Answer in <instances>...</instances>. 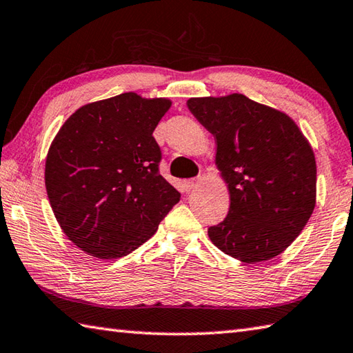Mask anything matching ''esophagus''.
Returning <instances> with one entry per match:
<instances>
[{
  "instance_id": "34e87169",
  "label": "esophagus",
  "mask_w": 353,
  "mask_h": 353,
  "mask_svg": "<svg viewBox=\"0 0 353 353\" xmlns=\"http://www.w3.org/2000/svg\"><path fill=\"white\" fill-rule=\"evenodd\" d=\"M197 179H188V181H183V190L185 191H193L197 187Z\"/></svg>"
}]
</instances>
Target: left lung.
I'll return each mask as SVG.
<instances>
[{"label": "left lung", "instance_id": "obj_1", "mask_svg": "<svg viewBox=\"0 0 353 353\" xmlns=\"http://www.w3.org/2000/svg\"><path fill=\"white\" fill-rule=\"evenodd\" d=\"M187 106L214 136L216 165L228 185V214L208 228L211 242L247 264L281 254L316 203L309 140L287 114L242 94L190 99Z\"/></svg>", "mask_w": 353, "mask_h": 353}]
</instances>
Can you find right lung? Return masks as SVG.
Returning <instances> with one entry per match:
<instances>
[{"label":"right lung","instance_id":"1","mask_svg":"<svg viewBox=\"0 0 353 353\" xmlns=\"http://www.w3.org/2000/svg\"><path fill=\"white\" fill-rule=\"evenodd\" d=\"M170 106L125 92L79 108L57 132L44 170L48 197L63 233L85 253L130 254L181 201L160 176L152 137Z\"/></svg>","mask_w":353,"mask_h":353}]
</instances>
